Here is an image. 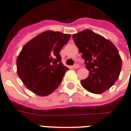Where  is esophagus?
Masks as SVG:
<instances>
[{
  "label": "esophagus",
  "instance_id": "esophagus-1",
  "mask_svg": "<svg viewBox=\"0 0 131 131\" xmlns=\"http://www.w3.org/2000/svg\"><path fill=\"white\" fill-rule=\"evenodd\" d=\"M72 68H74V69H76V68H80V66H79V65H78V64H75V65L73 66H72Z\"/></svg>",
  "mask_w": 131,
  "mask_h": 131
}]
</instances>
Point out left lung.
Masks as SVG:
<instances>
[{
	"instance_id": "8db88e82",
	"label": "left lung",
	"mask_w": 131,
	"mask_h": 131,
	"mask_svg": "<svg viewBox=\"0 0 131 131\" xmlns=\"http://www.w3.org/2000/svg\"><path fill=\"white\" fill-rule=\"evenodd\" d=\"M73 39L90 71L88 78L81 80V85L90 92L103 93L120 75L122 60L118 49L112 41L90 29L74 34Z\"/></svg>"
}]
</instances>
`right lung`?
<instances>
[{
  "label": "right lung",
  "mask_w": 131,
  "mask_h": 131,
  "mask_svg": "<svg viewBox=\"0 0 131 131\" xmlns=\"http://www.w3.org/2000/svg\"><path fill=\"white\" fill-rule=\"evenodd\" d=\"M70 37L69 34L48 30L23 46L17 58V70L26 88L39 96H47L58 88L68 70L59 53Z\"/></svg>",
  "instance_id": "right-lung-1"
}]
</instances>
